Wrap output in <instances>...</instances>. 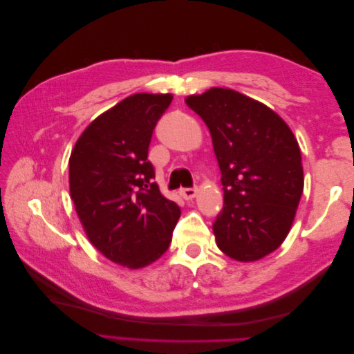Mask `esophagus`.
Wrapping results in <instances>:
<instances>
[{
	"label": "esophagus",
	"mask_w": 354,
	"mask_h": 354,
	"mask_svg": "<svg viewBox=\"0 0 354 354\" xmlns=\"http://www.w3.org/2000/svg\"><path fill=\"white\" fill-rule=\"evenodd\" d=\"M196 192H198L196 187H183V189H180V195L183 199L189 201V199H194L196 196Z\"/></svg>",
	"instance_id": "1"
}]
</instances>
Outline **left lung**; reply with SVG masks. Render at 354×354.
<instances>
[{
  "label": "left lung",
  "instance_id": "8db88e82",
  "mask_svg": "<svg viewBox=\"0 0 354 354\" xmlns=\"http://www.w3.org/2000/svg\"><path fill=\"white\" fill-rule=\"evenodd\" d=\"M186 104L207 124L221 171L218 248L238 261L260 260L285 241L303 195L298 142L279 115L234 90L211 88Z\"/></svg>",
  "mask_w": 354,
  "mask_h": 354
}]
</instances>
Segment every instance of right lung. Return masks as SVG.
Masks as SVG:
<instances>
[{"label": "right lung", "instance_id": "1", "mask_svg": "<svg viewBox=\"0 0 354 354\" xmlns=\"http://www.w3.org/2000/svg\"><path fill=\"white\" fill-rule=\"evenodd\" d=\"M171 94H133L85 128L69 159V187L90 242L130 269L156 261L180 218L176 202L153 181L147 159Z\"/></svg>", "mask_w": 354, "mask_h": 354}]
</instances>
